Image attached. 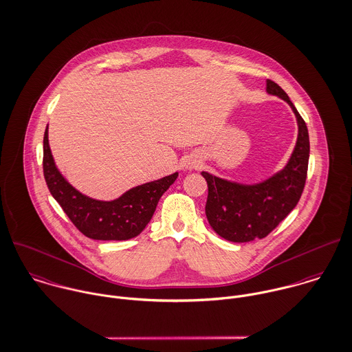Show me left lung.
Here are the masks:
<instances>
[{
    "mask_svg": "<svg viewBox=\"0 0 352 352\" xmlns=\"http://www.w3.org/2000/svg\"><path fill=\"white\" fill-rule=\"evenodd\" d=\"M266 86L269 94L278 96L291 105L298 119V141L287 166L255 185L230 182L201 173L208 185L207 219L217 234L233 243L254 241L273 232L299 203L307 178L310 140L306 122L276 82L267 79Z\"/></svg>",
    "mask_w": 352,
    "mask_h": 352,
    "instance_id": "8db88e82",
    "label": "left lung"
}]
</instances>
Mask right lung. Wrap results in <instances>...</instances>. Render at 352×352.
I'll list each match as a JSON object with an SVG mask.
<instances>
[{
    "mask_svg": "<svg viewBox=\"0 0 352 352\" xmlns=\"http://www.w3.org/2000/svg\"><path fill=\"white\" fill-rule=\"evenodd\" d=\"M43 177L49 192L61 206L75 228L93 240H129L138 236L149 223L162 195L174 184L178 173L135 186L119 199L101 201L87 197L69 185L57 170L43 134Z\"/></svg>",
    "mask_w": 352,
    "mask_h": 352,
    "instance_id": "add662e5",
    "label": "right lung"
}]
</instances>
